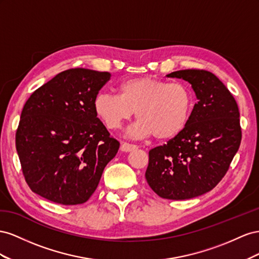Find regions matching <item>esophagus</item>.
<instances>
[{"label": "esophagus", "mask_w": 259, "mask_h": 259, "mask_svg": "<svg viewBox=\"0 0 259 259\" xmlns=\"http://www.w3.org/2000/svg\"><path fill=\"white\" fill-rule=\"evenodd\" d=\"M138 149V146L136 144H131V143H127V142H122L120 145V150L122 152H131L135 151Z\"/></svg>", "instance_id": "obj_1"}]
</instances>
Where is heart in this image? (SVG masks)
<instances>
[{"mask_svg":"<svg viewBox=\"0 0 259 259\" xmlns=\"http://www.w3.org/2000/svg\"><path fill=\"white\" fill-rule=\"evenodd\" d=\"M93 108L108 130L120 129L136 112L139 120L128 130L130 137L167 140L186 128L193 109V94L183 83L134 78L119 85V94L99 93Z\"/></svg>","mask_w":259,"mask_h":259,"instance_id":"b5f03b06","label":"heart"}]
</instances>
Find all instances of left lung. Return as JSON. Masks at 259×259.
<instances>
[{
	"label": "left lung",
	"mask_w": 259,
	"mask_h": 259,
	"mask_svg": "<svg viewBox=\"0 0 259 259\" xmlns=\"http://www.w3.org/2000/svg\"><path fill=\"white\" fill-rule=\"evenodd\" d=\"M167 77L188 81L197 102L186 128L149 152L145 179L158 196L179 201L217 186L239 150L242 131L238 104L213 73L184 69Z\"/></svg>",
	"instance_id": "obj_1"
}]
</instances>
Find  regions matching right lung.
Listing matches in <instances>:
<instances>
[{"label":"right lung","mask_w":259,"mask_h":259,"mask_svg":"<svg viewBox=\"0 0 259 259\" xmlns=\"http://www.w3.org/2000/svg\"><path fill=\"white\" fill-rule=\"evenodd\" d=\"M107 71L72 68L30 95L20 115L16 150L29 188L62 205L85 203L119 142L95 115Z\"/></svg>","instance_id":"add662e5"}]
</instances>
